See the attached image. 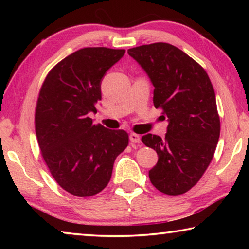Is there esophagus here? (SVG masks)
<instances>
[{"label":"esophagus","instance_id":"obj_1","mask_svg":"<svg viewBox=\"0 0 249 249\" xmlns=\"http://www.w3.org/2000/svg\"><path fill=\"white\" fill-rule=\"evenodd\" d=\"M129 141H130V142H133V144H136V142H141V136L138 134L132 133L129 135Z\"/></svg>","mask_w":249,"mask_h":249}]
</instances>
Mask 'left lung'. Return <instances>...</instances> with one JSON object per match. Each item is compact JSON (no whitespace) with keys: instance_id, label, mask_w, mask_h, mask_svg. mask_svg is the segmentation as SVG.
Returning <instances> with one entry per match:
<instances>
[{"instance_id":"left-lung-1","label":"left lung","mask_w":249,"mask_h":249,"mask_svg":"<svg viewBox=\"0 0 249 249\" xmlns=\"http://www.w3.org/2000/svg\"><path fill=\"white\" fill-rule=\"evenodd\" d=\"M127 53L148 74L155 107L169 121L163 140L153 134L142 137L158 155L149 179L165 195H183L208 169L220 137L213 86L206 71L176 46L155 43Z\"/></svg>"}]
</instances>
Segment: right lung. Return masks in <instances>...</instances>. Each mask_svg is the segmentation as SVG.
Here are the masks:
<instances>
[{
  "mask_svg": "<svg viewBox=\"0 0 249 249\" xmlns=\"http://www.w3.org/2000/svg\"><path fill=\"white\" fill-rule=\"evenodd\" d=\"M125 49L87 47L62 59L46 75L35 109L40 153L53 178L70 195H98L128 145L123 129L95 125L89 117L101 100V80Z\"/></svg>",
  "mask_w": 249,
  "mask_h": 249,
  "instance_id": "right-lung-1",
  "label": "right lung"
}]
</instances>
